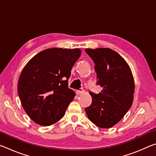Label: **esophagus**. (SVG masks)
Returning a JSON list of instances; mask_svg holds the SVG:
<instances>
[{
  "label": "esophagus",
  "mask_w": 156,
  "mask_h": 156,
  "mask_svg": "<svg viewBox=\"0 0 156 156\" xmlns=\"http://www.w3.org/2000/svg\"><path fill=\"white\" fill-rule=\"evenodd\" d=\"M84 92V91L83 90H78V91H76V94L80 95V94H83Z\"/></svg>",
  "instance_id": "1"
}]
</instances>
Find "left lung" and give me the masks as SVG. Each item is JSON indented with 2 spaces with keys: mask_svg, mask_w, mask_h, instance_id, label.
<instances>
[{
  "mask_svg": "<svg viewBox=\"0 0 156 156\" xmlns=\"http://www.w3.org/2000/svg\"><path fill=\"white\" fill-rule=\"evenodd\" d=\"M95 63L97 84L102 87L98 94L90 92L92 102L85 108L94 125L108 129L116 125L130 109L135 83L131 70L120 55L109 48L86 49Z\"/></svg>",
  "mask_w": 156,
  "mask_h": 156,
  "instance_id": "1",
  "label": "left lung"
}]
</instances>
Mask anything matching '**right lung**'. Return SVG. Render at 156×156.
Here are the masks:
<instances>
[{
	"label": "right lung",
	"mask_w": 156,
	"mask_h": 156,
	"mask_svg": "<svg viewBox=\"0 0 156 156\" xmlns=\"http://www.w3.org/2000/svg\"><path fill=\"white\" fill-rule=\"evenodd\" d=\"M80 49L51 48L34 56L25 66L18 83L21 104L31 120L49 126L64 116L76 96L68 79Z\"/></svg>",
	"instance_id": "right-lung-1"
}]
</instances>
